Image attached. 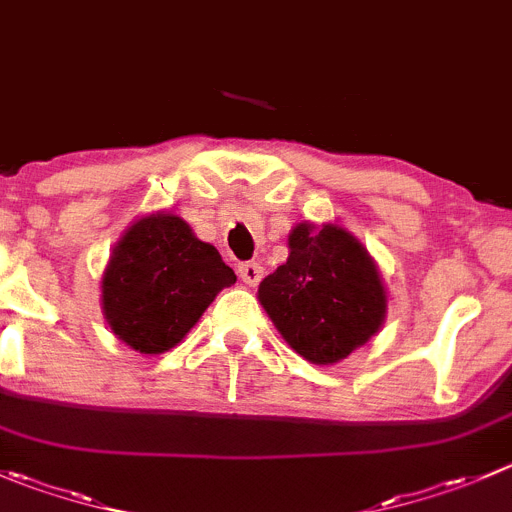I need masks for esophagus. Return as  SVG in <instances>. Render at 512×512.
I'll return each instance as SVG.
<instances>
[{"instance_id": "1", "label": "esophagus", "mask_w": 512, "mask_h": 512, "mask_svg": "<svg viewBox=\"0 0 512 512\" xmlns=\"http://www.w3.org/2000/svg\"><path fill=\"white\" fill-rule=\"evenodd\" d=\"M237 272H240L242 282H245V285H250V287H255L257 282L262 280V267L257 265V262H242V265L237 267Z\"/></svg>"}]
</instances>
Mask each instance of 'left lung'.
Wrapping results in <instances>:
<instances>
[{"label": "left lung", "mask_w": 512, "mask_h": 512, "mask_svg": "<svg viewBox=\"0 0 512 512\" xmlns=\"http://www.w3.org/2000/svg\"><path fill=\"white\" fill-rule=\"evenodd\" d=\"M285 265L260 282L262 307L287 345L315 365L340 362L382 327L388 295L365 247L337 225L300 222Z\"/></svg>", "instance_id": "8db88e82"}]
</instances>
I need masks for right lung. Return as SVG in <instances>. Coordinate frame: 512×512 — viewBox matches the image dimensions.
<instances>
[{
	"label": "right lung",
	"mask_w": 512,
	"mask_h": 512,
	"mask_svg": "<svg viewBox=\"0 0 512 512\" xmlns=\"http://www.w3.org/2000/svg\"><path fill=\"white\" fill-rule=\"evenodd\" d=\"M235 272L210 242L197 240L182 217H142L114 245L102 277V312L114 335L160 355L195 327Z\"/></svg>",
	"instance_id": "1"
}]
</instances>
